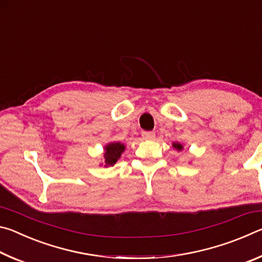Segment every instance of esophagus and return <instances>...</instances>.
Wrapping results in <instances>:
<instances>
[{"mask_svg": "<svg viewBox=\"0 0 262 262\" xmlns=\"http://www.w3.org/2000/svg\"><path fill=\"white\" fill-rule=\"evenodd\" d=\"M155 132H143L142 133V136H143V139L145 140H154L155 139Z\"/></svg>", "mask_w": 262, "mask_h": 262, "instance_id": "34e87169", "label": "esophagus"}]
</instances>
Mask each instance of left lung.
<instances>
[{"instance_id": "8db88e82", "label": "left lung", "mask_w": 262, "mask_h": 262, "mask_svg": "<svg viewBox=\"0 0 262 262\" xmlns=\"http://www.w3.org/2000/svg\"><path fill=\"white\" fill-rule=\"evenodd\" d=\"M173 147H174V148H177L178 150H181V149H183V145L179 144V143H174V144H173Z\"/></svg>"}]
</instances>
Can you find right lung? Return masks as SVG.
I'll list each match as a JSON object with an SVG mask.
<instances>
[{"instance_id": "add662e5", "label": "right lung", "mask_w": 262, "mask_h": 262, "mask_svg": "<svg viewBox=\"0 0 262 262\" xmlns=\"http://www.w3.org/2000/svg\"><path fill=\"white\" fill-rule=\"evenodd\" d=\"M125 150V145L121 143H110L105 148V163L106 165H114L119 158L121 157V154Z\"/></svg>"}]
</instances>
